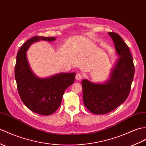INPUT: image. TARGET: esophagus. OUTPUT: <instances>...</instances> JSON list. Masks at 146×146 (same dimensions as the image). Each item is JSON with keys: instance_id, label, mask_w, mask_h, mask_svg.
Instances as JSON below:
<instances>
[{"instance_id": "esophagus-1", "label": "esophagus", "mask_w": 146, "mask_h": 146, "mask_svg": "<svg viewBox=\"0 0 146 146\" xmlns=\"http://www.w3.org/2000/svg\"><path fill=\"white\" fill-rule=\"evenodd\" d=\"M81 78H82V75L80 73H77L76 75V80H78V81H80Z\"/></svg>"}]
</instances>
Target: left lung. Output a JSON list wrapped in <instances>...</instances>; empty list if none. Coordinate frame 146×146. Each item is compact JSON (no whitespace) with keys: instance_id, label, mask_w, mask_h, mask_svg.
<instances>
[{"instance_id":"left-lung-1","label":"left lung","mask_w":146,"mask_h":146,"mask_svg":"<svg viewBox=\"0 0 146 146\" xmlns=\"http://www.w3.org/2000/svg\"><path fill=\"white\" fill-rule=\"evenodd\" d=\"M108 34L119 56L110 78L104 83H94L86 79L81 82L84 106L95 114L110 113L126 100L135 72L133 57L126 43L117 33Z\"/></svg>"}]
</instances>
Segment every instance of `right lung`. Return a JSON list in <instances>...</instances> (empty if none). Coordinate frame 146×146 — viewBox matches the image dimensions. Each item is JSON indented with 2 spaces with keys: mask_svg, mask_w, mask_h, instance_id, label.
<instances>
[{
  "mask_svg": "<svg viewBox=\"0 0 146 146\" xmlns=\"http://www.w3.org/2000/svg\"><path fill=\"white\" fill-rule=\"evenodd\" d=\"M55 37L36 36L22 45L17 55L15 78L22 102L35 113L48 116L55 112L62 103L63 94L74 83L75 73H62L40 78L32 72L26 52L32 43L40 40L52 42Z\"/></svg>",
  "mask_w": 146,
  "mask_h": 146,
  "instance_id": "obj_1",
  "label": "right lung"
}]
</instances>
